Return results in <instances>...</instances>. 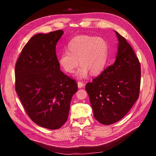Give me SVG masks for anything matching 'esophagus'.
<instances>
[{"label":"esophagus","mask_w":156,"mask_h":156,"mask_svg":"<svg viewBox=\"0 0 156 156\" xmlns=\"http://www.w3.org/2000/svg\"><path fill=\"white\" fill-rule=\"evenodd\" d=\"M77 86H78V88H83L84 87V83L83 82H81V81H79L77 83Z\"/></svg>","instance_id":"esophagus-1"}]
</instances>
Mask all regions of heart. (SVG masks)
Instances as JSON below:
<instances>
[{"label":"heart","mask_w":156,"mask_h":156,"mask_svg":"<svg viewBox=\"0 0 156 156\" xmlns=\"http://www.w3.org/2000/svg\"><path fill=\"white\" fill-rule=\"evenodd\" d=\"M68 48L69 51H63L58 56L60 66L66 72L73 73L79 63L81 66L76 72L79 78L85 77L88 72L99 74L104 69L108 57V45L104 38L80 35L69 42Z\"/></svg>","instance_id":"obj_1"}]
</instances>
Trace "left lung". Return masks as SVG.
I'll return each mask as SVG.
<instances>
[{
    "mask_svg": "<svg viewBox=\"0 0 156 156\" xmlns=\"http://www.w3.org/2000/svg\"><path fill=\"white\" fill-rule=\"evenodd\" d=\"M115 32L119 40L115 63L85 87L94 116L104 125L121 120L134 105L140 91L139 59L124 37Z\"/></svg>",
    "mask_w": 156,
    "mask_h": 156,
    "instance_id": "left-lung-1",
    "label": "left lung"
}]
</instances>
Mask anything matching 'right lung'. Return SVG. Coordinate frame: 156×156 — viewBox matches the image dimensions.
<instances>
[{
  "mask_svg": "<svg viewBox=\"0 0 156 156\" xmlns=\"http://www.w3.org/2000/svg\"><path fill=\"white\" fill-rule=\"evenodd\" d=\"M62 30L32 36L16 64V91L30 119L57 129L67 121L77 84L60 69L56 45Z\"/></svg>",
  "mask_w": 156,
  "mask_h": 156,
  "instance_id": "add662e5",
  "label": "right lung"
}]
</instances>
